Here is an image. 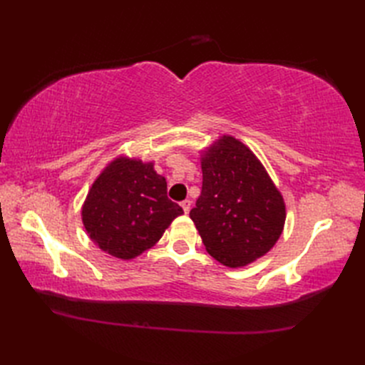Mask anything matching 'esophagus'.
I'll list each match as a JSON object with an SVG mask.
<instances>
[{
  "label": "esophagus",
  "mask_w": 365,
  "mask_h": 365,
  "mask_svg": "<svg viewBox=\"0 0 365 365\" xmlns=\"http://www.w3.org/2000/svg\"><path fill=\"white\" fill-rule=\"evenodd\" d=\"M181 207H182V210H184V213L187 215V213L190 212V208H192V201H190V200L182 201V202H181Z\"/></svg>",
  "instance_id": "obj_1"
}]
</instances>
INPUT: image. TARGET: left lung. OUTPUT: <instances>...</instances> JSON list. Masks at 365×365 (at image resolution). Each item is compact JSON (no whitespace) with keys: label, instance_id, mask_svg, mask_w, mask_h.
I'll use <instances>...</instances> for the list:
<instances>
[{"label":"left lung","instance_id":"1","mask_svg":"<svg viewBox=\"0 0 365 365\" xmlns=\"http://www.w3.org/2000/svg\"><path fill=\"white\" fill-rule=\"evenodd\" d=\"M202 190L190 217L207 252L228 268L264 256L284 227L283 196L240 140L222 135L201 155Z\"/></svg>","mask_w":365,"mask_h":365}]
</instances>
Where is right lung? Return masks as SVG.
Wrapping results in <instances>:
<instances>
[{"instance_id":"obj_1","label":"right lung","mask_w":365,"mask_h":365,"mask_svg":"<svg viewBox=\"0 0 365 365\" xmlns=\"http://www.w3.org/2000/svg\"><path fill=\"white\" fill-rule=\"evenodd\" d=\"M182 208L168 197L153 163L117 157L93 182L82 205L88 236L102 251L130 260L152 248Z\"/></svg>"}]
</instances>
